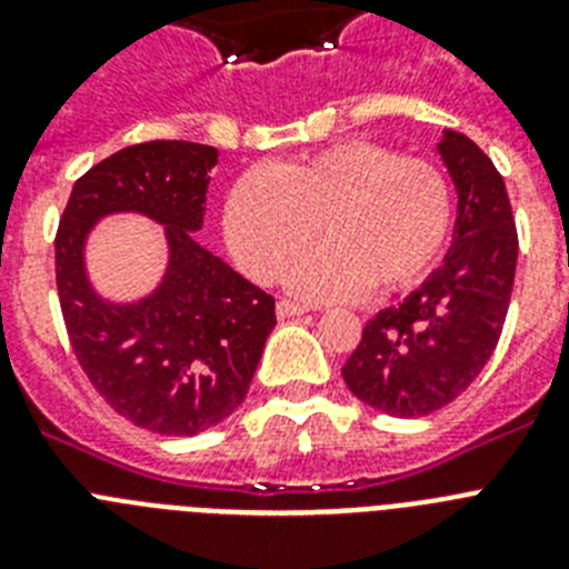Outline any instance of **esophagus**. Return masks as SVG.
<instances>
[{
	"label": "esophagus",
	"mask_w": 569,
	"mask_h": 569,
	"mask_svg": "<svg viewBox=\"0 0 569 569\" xmlns=\"http://www.w3.org/2000/svg\"><path fill=\"white\" fill-rule=\"evenodd\" d=\"M308 310H310L308 305H299V301H290V299H281L279 305H276L279 319H296V316H305Z\"/></svg>",
	"instance_id": "esophagus-1"
}]
</instances>
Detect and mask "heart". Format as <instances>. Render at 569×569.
Listing matches in <instances>:
<instances>
[{
  "instance_id": "obj_1",
  "label": "heart",
  "mask_w": 569,
  "mask_h": 569,
  "mask_svg": "<svg viewBox=\"0 0 569 569\" xmlns=\"http://www.w3.org/2000/svg\"><path fill=\"white\" fill-rule=\"evenodd\" d=\"M450 224L453 193L439 164L367 139L250 170L224 202V241L261 284L279 279L319 228L328 244L288 276L308 299L410 288L436 264Z\"/></svg>"
}]
</instances>
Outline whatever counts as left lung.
Listing matches in <instances>:
<instances>
[{"mask_svg":"<svg viewBox=\"0 0 569 569\" xmlns=\"http://www.w3.org/2000/svg\"><path fill=\"white\" fill-rule=\"evenodd\" d=\"M459 193L445 264L396 308L379 310L341 367L356 399L413 419L459 399L499 345L510 308L519 233L496 164L465 133L439 144Z\"/></svg>","mask_w":569,"mask_h":569,"instance_id":"obj_1","label":"left lung"}]
</instances>
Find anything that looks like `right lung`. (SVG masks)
<instances>
[{"instance_id": "obj_1", "label": "right lung", "mask_w": 569, "mask_h": 569, "mask_svg": "<svg viewBox=\"0 0 569 569\" xmlns=\"http://www.w3.org/2000/svg\"><path fill=\"white\" fill-rule=\"evenodd\" d=\"M219 150L130 144L79 176L57 230V290L79 367L116 413L162 436H196L244 401L276 328V301L193 239ZM166 224L169 273L148 300L110 306L83 276L89 228L108 212Z\"/></svg>"}]
</instances>
